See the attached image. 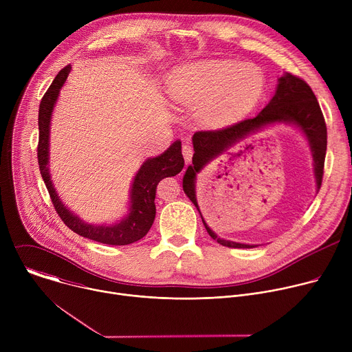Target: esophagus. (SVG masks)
I'll return each instance as SVG.
<instances>
[{"mask_svg": "<svg viewBox=\"0 0 352 352\" xmlns=\"http://www.w3.org/2000/svg\"><path fill=\"white\" fill-rule=\"evenodd\" d=\"M182 155H184V159H185V163H186V166L190 163V160H192V156H193V148H192V146L189 144V143H185L184 146H182Z\"/></svg>", "mask_w": 352, "mask_h": 352, "instance_id": "34e87169", "label": "esophagus"}]
</instances>
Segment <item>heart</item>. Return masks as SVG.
I'll return each instance as SVG.
<instances>
[{"label": "heart", "mask_w": 352, "mask_h": 352, "mask_svg": "<svg viewBox=\"0 0 352 352\" xmlns=\"http://www.w3.org/2000/svg\"><path fill=\"white\" fill-rule=\"evenodd\" d=\"M265 79L259 69L228 61L206 60L173 69L166 90L173 102L195 107L205 125H227L252 109L262 97Z\"/></svg>", "instance_id": "obj_1"}]
</instances>
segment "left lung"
I'll return each mask as SVG.
<instances>
[{
	"mask_svg": "<svg viewBox=\"0 0 352 352\" xmlns=\"http://www.w3.org/2000/svg\"><path fill=\"white\" fill-rule=\"evenodd\" d=\"M277 124H287L298 128L308 140L314 159L316 188L320 189L327 147V128L315 93L305 80L298 76L285 72L281 78H278L274 96L266 107L254 118H246L217 131H200L192 136L195 153L192 157V164L188 166L184 174L182 188L197 209L200 217H202L204 226L209 235L223 246L255 248L258 245L234 242L217 236V234L205 221L202 213H200L196 199V175L214 159L221 156L236 143L246 139L249 135Z\"/></svg>",
	"mask_w": 352,
	"mask_h": 352,
	"instance_id": "obj_1",
	"label": "left lung"
}]
</instances>
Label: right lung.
I'll return each instance as SVG.
<instances>
[{"label": "right lung", "mask_w": 352, "mask_h": 352, "mask_svg": "<svg viewBox=\"0 0 352 352\" xmlns=\"http://www.w3.org/2000/svg\"><path fill=\"white\" fill-rule=\"evenodd\" d=\"M72 67L63 68L52 86L41 98L38 107V146L37 159L40 174L48 189L52 202L65 223L74 232L107 245H129L143 238L156 217V188L166 177H174L184 168V157L181 153V142L175 140L160 156L148 157L138 170L129 193V209L125 217L114 224H90L72 213L60 199L50 174V124L56 107L60 90L64 86Z\"/></svg>", "instance_id": "right-lung-1"}]
</instances>
